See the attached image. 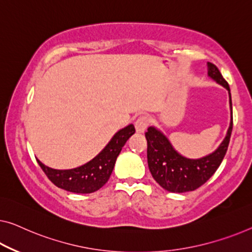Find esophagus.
Instances as JSON below:
<instances>
[{"label": "esophagus", "instance_id": "obj_1", "mask_svg": "<svg viewBox=\"0 0 252 252\" xmlns=\"http://www.w3.org/2000/svg\"><path fill=\"white\" fill-rule=\"evenodd\" d=\"M149 122H150V119L147 115L139 116V118L136 120V122H134V127H136L137 132L144 133L149 126Z\"/></svg>", "mask_w": 252, "mask_h": 252}]
</instances>
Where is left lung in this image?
<instances>
[{"instance_id": "8db88e82", "label": "left lung", "mask_w": 252, "mask_h": 252, "mask_svg": "<svg viewBox=\"0 0 252 252\" xmlns=\"http://www.w3.org/2000/svg\"><path fill=\"white\" fill-rule=\"evenodd\" d=\"M208 77L223 86L228 92L231 108V122L222 144L215 152L201 158H188L178 153L162 131L149 126L146 132L147 139V159L150 173L155 181L170 192H188L201 187L215 173L224 158L230 144L233 127L231 90L222 73L213 63L207 62Z\"/></svg>"}]
</instances>
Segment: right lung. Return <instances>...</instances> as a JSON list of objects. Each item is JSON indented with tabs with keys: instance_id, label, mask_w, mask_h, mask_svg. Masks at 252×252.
<instances>
[{
	"instance_id": "obj_1",
	"label": "right lung",
	"mask_w": 252,
	"mask_h": 252,
	"mask_svg": "<svg viewBox=\"0 0 252 252\" xmlns=\"http://www.w3.org/2000/svg\"><path fill=\"white\" fill-rule=\"evenodd\" d=\"M136 132L133 125L118 131L104 149L92 160L71 170H55L37 159L47 178L56 187L74 193H92L100 189L108 181L115 160L127 139Z\"/></svg>"
}]
</instances>
